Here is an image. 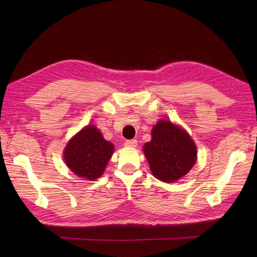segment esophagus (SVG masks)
<instances>
[{"label": "esophagus", "mask_w": 257, "mask_h": 257, "mask_svg": "<svg viewBox=\"0 0 257 257\" xmlns=\"http://www.w3.org/2000/svg\"><path fill=\"white\" fill-rule=\"evenodd\" d=\"M124 146L128 147V148H135L137 146V141L136 139H131V141H126L124 143Z\"/></svg>", "instance_id": "1"}]
</instances>
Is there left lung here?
Masks as SVG:
<instances>
[{"instance_id":"obj_1","label":"left lung","mask_w":257,"mask_h":257,"mask_svg":"<svg viewBox=\"0 0 257 257\" xmlns=\"http://www.w3.org/2000/svg\"><path fill=\"white\" fill-rule=\"evenodd\" d=\"M151 135V141L144 146V153L153 176L159 180L175 182L195 165L196 146L186 131L169 120H160Z\"/></svg>"}]
</instances>
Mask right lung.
Listing matches in <instances>:
<instances>
[{
	"label": "right lung",
	"mask_w": 257,
	"mask_h": 257,
	"mask_svg": "<svg viewBox=\"0 0 257 257\" xmlns=\"http://www.w3.org/2000/svg\"><path fill=\"white\" fill-rule=\"evenodd\" d=\"M114 151L94 125H87L68 142L64 149L67 167L78 177L94 181L103 175Z\"/></svg>",
	"instance_id": "1"
}]
</instances>
